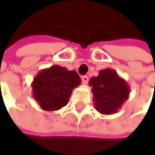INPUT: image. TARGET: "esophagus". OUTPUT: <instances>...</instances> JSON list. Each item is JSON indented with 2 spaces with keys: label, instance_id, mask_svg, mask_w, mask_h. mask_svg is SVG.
I'll use <instances>...</instances> for the list:
<instances>
[{
  "label": "esophagus",
  "instance_id": "esophagus-1",
  "mask_svg": "<svg viewBox=\"0 0 155 155\" xmlns=\"http://www.w3.org/2000/svg\"><path fill=\"white\" fill-rule=\"evenodd\" d=\"M88 81H89L88 76H86V75L82 76V82H83V84H86L88 83Z\"/></svg>",
  "mask_w": 155,
  "mask_h": 155
}]
</instances>
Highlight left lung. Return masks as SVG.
Here are the masks:
<instances>
[{
	"label": "left lung",
	"mask_w": 155,
	"mask_h": 155,
	"mask_svg": "<svg viewBox=\"0 0 155 155\" xmlns=\"http://www.w3.org/2000/svg\"><path fill=\"white\" fill-rule=\"evenodd\" d=\"M89 85L92 86L95 108L102 114H115L129 97V85L112 69L101 70L89 80Z\"/></svg>",
	"instance_id": "8db88e82"
}]
</instances>
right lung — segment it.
I'll use <instances>...</instances> for the list:
<instances>
[{"label":"right lung","instance_id":"add662e5","mask_svg":"<svg viewBox=\"0 0 155 155\" xmlns=\"http://www.w3.org/2000/svg\"><path fill=\"white\" fill-rule=\"evenodd\" d=\"M81 84L75 71L54 65L39 71L31 83L32 96L41 110L53 111L66 106L72 90Z\"/></svg>","mask_w":155,"mask_h":155}]
</instances>
